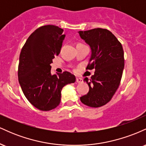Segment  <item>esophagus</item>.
Instances as JSON below:
<instances>
[{
    "label": "esophagus",
    "instance_id": "esophagus-1",
    "mask_svg": "<svg viewBox=\"0 0 146 146\" xmlns=\"http://www.w3.org/2000/svg\"><path fill=\"white\" fill-rule=\"evenodd\" d=\"M76 82L80 84V83H82L84 81H83V80L82 78H76Z\"/></svg>",
    "mask_w": 146,
    "mask_h": 146
}]
</instances>
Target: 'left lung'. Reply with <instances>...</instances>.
<instances>
[{"label":"left lung","mask_w":146,"mask_h":146,"mask_svg":"<svg viewBox=\"0 0 146 146\" xmlns=\"http://www.w3.org/2000/svg\"><path fill=\"white\" fill-rule=\"evenodd\" d=\"M91 48V56L86 70H95L89 82L87 94L80 98L84 104L98 108L110 101L120 84L124 68L122 45L109 30L102 28L78 31Z\"/></svg>","instance_id":"left-lung-1"}]
</instances>
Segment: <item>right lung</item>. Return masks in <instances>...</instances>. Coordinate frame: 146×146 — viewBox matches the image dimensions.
Returning <instances> with one entry per match:
<instances>
[{
    "instance_id": "right-lung-1",
    "label": "right lung",
    "mask_w": 146,
    "mask_h": 146,
    "mask_svg": "<svg viewBox=\"0 0 146 146\" xmlns=\"http://www.w3.org/2000/svg\"><path fill=\"white\" fill-rule=\"evenodd\" d=\"M64 37L59 27L44 25L30 35L21 49L18 81L28 101L42 111L56 108L63 87L75 82V75L68 71L51 74L50 64L59 55Z\"/></svg>"
}]
</instances>
